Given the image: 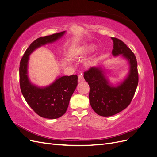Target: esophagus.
<instances>
[{"mask_svg": "<svg viewBox=\"0 0 157 157\" xmlns=\"http://www.w3.org/2000/svg\"><path fill=\"white\" fill-rule=\"evenodd\" d=\"M84 80V77L83 76L81 75H79L78 77V82H83Z\"/></svg>", "mask_w": 157, "mask_h": 157, "instance_id": "obj_1", "label": "esophagus"}]
</instances>
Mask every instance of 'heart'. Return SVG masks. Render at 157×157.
<instances>
[{
  "instance_id": "heart-1",
  "label": "heart",
  "mask_w": 157,
  "mask_h": 157,
  "mask_svg": "<svg viewBox=\"0 0 157 157\" xmlns=\"http://www.w3.org/2000/svg\"><path fill=\"white\" fill-rule=\"evenodd\" d=\"M96 48V46L94 44H85L84 46L78 47V48H75L73 52H72V56L73 57H77L85 56L91 53V52H94Z\"/></svg>"
}]
</instances>
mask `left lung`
Segmentation results:
<instances>
[{"mask_svg": "<svg viewBox=\"0 0 157 157\" xmlns=\"http://www.w3.org/2000/svg\"><path fill=\"white\" fill-rule=\"evenodd\" d=\"M113 41L112 54L121 55L129 64V71L123 81L114 86L107 77L101 66H95L84 73V78L90 86V105L98 115L110 117L126 109L134 96L138 84L136 58L132 50L122 40L111 37Z\"/></svg>", "mask_w": 157, "mask_h": 157, "instance_id": "1", "label": "left lung"}]
</instances>
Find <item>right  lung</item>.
<instances>
[{"label":"right lung","mask_w":157,"mask_h":157,"mask_svg":"<svg viewBox=\"0 0 157 157\" xmlns=\"http://www.w3.org/2000/svg\"><path fill=\"white\" fill-rule=\"evenodd\" d=\"M66 31L40 37L30 44L20 61V84L25 101L37 115L55 119L67 111L70 99L77 86V75L58 77L54 82L45 87H39L31 82L28 77L29 56L39 47L61 39Z\"/></svg>","instance_id":"obj_1"}]
</instances>
